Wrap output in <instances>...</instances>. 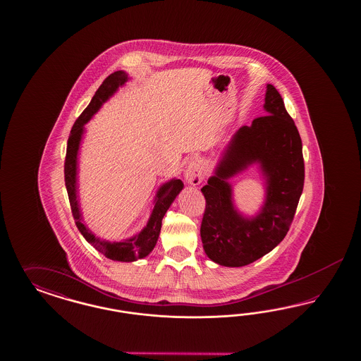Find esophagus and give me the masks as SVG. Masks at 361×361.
I'll return each mask as SVG.
<instances>
[{"mask_svg": "<svg viewBox=\"0 0 361 361\" xmlns=\"http://www.w3.org/2000/svg\"><path fill=\"white\" fill-rule=\"evenodd\" d=\"M205 164L202 160L195 159L192 160L189 164L186 165L185 180L190 184V185H198L202 183L204 177H205Z\"/></svg>", "mask_w": 361, "mask_h": 361, "instance_id": "obj_1", "label": "esophagus"}]
</instances>
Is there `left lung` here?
<instances>
[{
    "mask_svg": "<svg viewBox=\"0 0 361 361\" xmlns=\"http://www.w3.org/2000/svg\"><path fill=\"white\" fill-rule=\"evenodd\" d=\"M266 88L267 115L234 133L214 175L201 189L207 201L200 229L204 250L213 262L226 267L250 264L282 242L305 185L300 135L281 94L273 85ZM252 164H260L267 198L260 213L249 219L233 207L227 180Z\"/></svg>",
    "mask_w": 361,
    "mask_h": 361,
    "instance_id": "1",
    "label": "left lung"
}]
</instances>
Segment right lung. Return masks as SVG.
Wrapping results in <instances>:
<instances>
[{
  "label": "right lung",
  "mask_w": 361,
  "mask_h": 361,
  "mask_svg": "<svg viewBox=\"0 0 361 361\" xmlns=\"http://www.w3.org/2000/svg\"><path fill=\"white\" fill-rule=\"evenodd\" d=\"M128 80V75L124 71H115L104 79L100 85L98 91L95 92L94 98L91 99L90 104L86 109L80 114L75 124L73 126L68 140H67V151H66L65 160V183L67 195L70 200V207L73 212V217L75 219L77 228L80 234L85 237L88 243H91L99 252L106 255L112 261L119 262H133L140 258L147 257L152 252L159 238L161 230V221L164 219L166 210L172 205L177 195L183 190L184 184L181 180L173 178L168 183L160 186L157 195L154 198V207L144 229L132 237L130 240H121V242H109L100 240L95 237V234L88 229L83 224L82 213L79 208V196H78V151L82 136L85 133V124L87 123L94 114L98 112L99 109L104 102H107L116 91Z\"/></svg>",
  "instance_id": "1"
}]
</instances>
